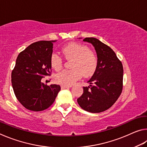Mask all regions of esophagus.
<instances>
[{
  "mask_svg": "<svg viewBox=\"0 0 147 147\" xmlns=\"http://www.w3.org/2000/svg\"><path fill=\"white\" fill-rule=\"evenodd\" d=\"M71 86H61V89H67V88H71Z\"/></svg>",
  "mask_w": 147,
  "mask_h": 147,
  "instance_id": "obj_1",
  "label": "esophagus"
}]
</instances>
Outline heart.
Returning <instances> with one entry per match:
<instances>
[{"instance_id":"obj_1","label":"heart","mask_w":147,"mask_h":147,"mask_svg":"<svg viewBox=\"0 0 147 147\" xmlns=\"http://www.w3.org/2000/svg\"><path fill=\"white\" fill-rule=\"evenodd\" d=\"M67 59H73L70 70H63L56 74L55 80L63 86H71L80 79L82 76L89 77L95 73L98 66V58L95 54L89 51L85 45L70 43L61 49ZM51 65L54 70H60L63 60L58 54L53 53L51 56Z\"/></svg>"}]
</instances>
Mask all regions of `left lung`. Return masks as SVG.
<instances>
[{"mask_svg": "<svg viewBox=\"0 0 147 147\" xmlns=\"http://www.w3.org/2000/svg\"><path fill=\"white\" fill-rule=\"evenodd\" d=\"M84 41L93 45L98 58L95 73L83 87L84 93L77 99L80 106L91 113H100L113 105L123 90V67L112 49L94 38Z\"/></svg>", "mask_w": 147, "mask_h": 147, "instance_id": "obj_1", "label": "left lung"}]
</instances>
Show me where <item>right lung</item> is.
Here are the masks:
<instances>
[{
  "label": "right lung",
  "mask_w": 147,
  "mask_h": 147,
  "mask_svg": "<svg viewBox=\"0 0 147 147\" xmlns=\"http://www.w3.org/2000/svg\"><path fill=\"white\" fill-rule=\"evenodd\" d=\"M39 41L32 43L17 56L11 72V84L19 102L31 111H40L51 106L61 88L47 86L41 79L51 74V56L53 42Z\"/></svg>",
  "instance_id": "obj_1"
}]
</instances>
